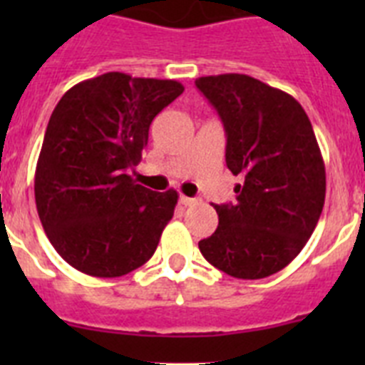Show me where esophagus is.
Here are the masks:
<instances>
[{"label":"esophagus","instance_id":"esophagus-1","mask_svg":"<svg viewBox=\"0 0 365 365\" xmlns=\"http://www.w3.org/2000/svg\"><path fill=\"white\" fill-rule=\"evenodd\" d=\"M179 202H180V205H182V206H190V205H193V202H195V199L186 197V195H180Z\"/></svg>","mask_w":365,"mask_h":365}]
</instances>
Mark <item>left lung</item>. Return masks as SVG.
Segmentation results:
<instances>
[{
    "mask_svg": "<svg viewBox=\"0 0 365 365\" xmlns=\"http://www.w3.org/2000/svg\"><path fill=\"white\" fill-rule=\"evenodd\" d=\"M227 133V166L243 182L235 205H215L217 230L199 241L215 269L261 279L305 247L325 201V164L307 113L289 93L248 74L195 80Z\"/></svg>",
    "mask_w": 365,
    "mask_h": 365,
    "instance_id": "left-lung-1",
    "label": "left lung"
}]
</instances>
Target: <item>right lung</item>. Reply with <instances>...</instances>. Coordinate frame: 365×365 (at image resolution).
I'll use <instances>...</instances> for the list:
<instances>
[{
    "label": "right lung",
    "mask_w": 365,
    "mask_h": 365,
    "mask_svg": "<svg viewBox=\"0 0 365 365\" xmlns=\"http://www.w3.org/2000/svg\"><path fill=\"white\" fill-rule=\"evenodd\" d=\"M185 91L175 80L106 73L60 98L34 173L43 230L60 256L95 278L143 267L173 217L175 190L135 185L153 118Z\"/></svg>",
    "instance_id": "right-lung-1"
}]
</instances>
